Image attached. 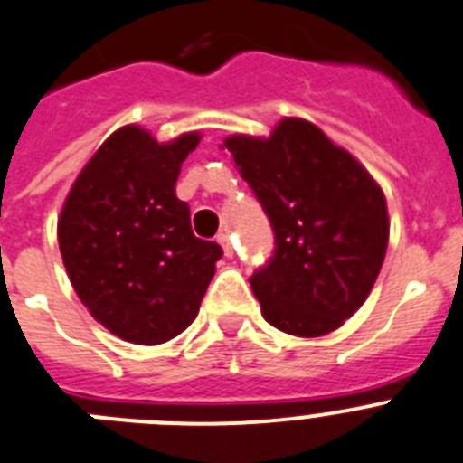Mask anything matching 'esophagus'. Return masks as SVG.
<instances>
[{
    "mask_svg": "<svg viewBox=\"0 0 463 463\" xmlns=\"http://www.w3.org/2000/svg\"><path fill=\"white\" fill-rule=\"evenodd\" d=\"M216 242H219L221 247H223V254H226L228 259H231L232 251H235V249H232V242H231V235H228V232H219V237H216Z\"/></svg>",
    "mask_w": 463,
    "mask_h": 463,
    "instance_id": "esophagus-1",
    "label": "esophagus"
}]
</instances>
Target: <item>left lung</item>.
<instances>
[{
  "label": "left lung",
  "instance_id": "obj_1",
  "mask_svg": "<svg viewBox=\"0 0 463 463\" xmlns=\"http://www.w3.org/2000/svg\"><path fill=\"white\" fill-rule=\"evenodd\" d=\"M223 144L275 232L270 260L249 277L263 317L300 337L343 326L387 254L382 188L303 118H284L268 139L232 135Z\"/></svg>",
  "mask_w": 463,
  "mask_h": 463
}]
</instances>
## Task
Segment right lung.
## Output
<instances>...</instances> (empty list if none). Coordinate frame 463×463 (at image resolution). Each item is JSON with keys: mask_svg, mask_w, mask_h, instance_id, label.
<instances>
[{"mask_svg": "<svg viewBox=\"0 0 463 463\" xmlns=\"http://www.w3.org/2000/svg\"><path fill=\"white\" fill-rule=\"evenodd\" d=\"M198 132L158 144L126 126L98 148L64 200L58 242L71 287L107 331L160 345L198 317L223 249L193 235L175 195Z\"/></svg>", "mask_w": 463, "mask_h": 463, "instance_id": "obj_1", "label": "right lung"}]
</instances>
